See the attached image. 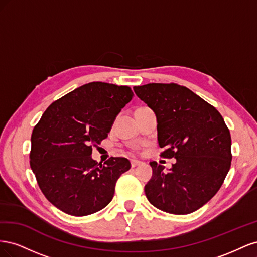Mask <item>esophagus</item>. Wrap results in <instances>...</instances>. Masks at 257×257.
Segmentation results:
<instances>
[{
  "label": "esophagus",
  "instance_id": "1",
  "mask_svg": "<svg viewBox=\"0 0 257 257\" xmlns=\"http://www.w3.org/2000/svg\"><path fill=\"white\" fill-rule=\"evenodd\" d=\"M143 163L141 161H137V160H131V166L132 167H136V166H139L142 165Z\"/></svg>",
  "mask_w": 257,
  "mask_h": 257
}]
</instances>
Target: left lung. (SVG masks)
I'll return each instance as SVG.
<instances>
[{
	"label": "left lung",
	"instance_id": "left-lung-1",
	"mask_svg": "<svg viewBox=\"0 0 257 257\" xmlns=\"http://www.w3.org/2000/svg\"><path fill=\"white\" fill-rule=\"evenodd\" d=\"M157 115L162 158L177 162L168 172L151 162L145 186L155 208L189 214L220 190L231 163V138L223 116L190 89L177 83H148L133 88Z\"/></svg>",
	"mask_w": 257,
	"mask_h": 257
}]
</instances>
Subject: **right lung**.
<instances>
[{"mask_svg": "<svg viewBox=\"0 0 257 257\" xmlns=\"http://www.w3.org/2000/svg\"><path fill=\"white\" fill-rule=\"evenodd\" d=\"M133 95L126 85L90 82L53 102L35 125L30 165L45 197L61 211L84 216L111 201L131 163L110 158L102 165L92 159V147L108 136Z\"/></svg>", "mask_w": 257, "mask_h": 257, "instance_id": "1", "label": "right lung"}]
</instances>
